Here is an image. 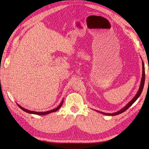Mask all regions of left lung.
Segmentation results:
<instances>
[{
	"mask_svg": "<svg viewBox=\"0 0 149 149\" xmlns=\"http://www.w3.org/2000/svg\"><path fill=\"white\" fill-rule=\"evenodd\" d=\"M142 65H143V74H142V78H141V84H140V86H139V89L136 93V94L135 95V97L132 98V100L130 101V102H129V103H127L126 106H125V107H124L123 108H122L121 110H120L118 112H116L115 113H104V112H100V111H96L95 110V111L100 113H102L103 115H109V116H115V115H119L124 112L126 111L127 109H129L133 104H134L135 101L139 97V96L141 95V94L142 93V91H143V88H144V82H145V68H144V62L143 61H142Z\"/></svg>",
	"mask_w": 149,
	"mask_h": 149,
	"instance_id": "1",
	"label": "left lung"
}]
</instances>
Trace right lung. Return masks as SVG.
Masks as SVG:
<instances>
[{
  "mask_svg": "<svg viewBox=\"0 0 149 149\" xmlns=\"http://www.w3.org/2000/svg\"><path fill=\"white\" fill-rule=\"evenodd\" d=\"M63 100H62L61 103L60 104V105H59L57 107L55 108V109H52V110H51V111H47V112H36V111H31L28 110V109H25V108L22 107L21 106L19 105L18 104H17V106L22 109V110H23V111H25V112H27V113H28L36 114V115H45L49 114V113H52V112H54L57 111L58 110V109L61 107V106H62V104H63Z\"/></svg>",
  "mask_w": 149,
  "mask_h": 149,
  "instance_id": "obj_1",
  "label": "right lung"
}]
</instances>
